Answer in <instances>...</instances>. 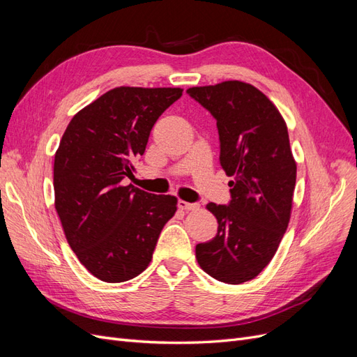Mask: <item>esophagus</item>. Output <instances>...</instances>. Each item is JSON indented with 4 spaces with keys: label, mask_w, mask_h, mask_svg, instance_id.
I'll return each mask as SVG.
<instances>
[{
    "label": "esophagus",
    "mask_w": 357,
    "mask_h": 357,
    "mask_svg": "<svg viewBox=\"0 0 357 357\" xmlns=\"http://www.w3.org/2000/svg\"><path fill=\"white\" fill-rule=\"evenodd\" d=\"M177 205H178V208H181V210H195V208H198V204L186 202V201H181V199L177 202Z\"/></svg>",
    "instance_id": "1"
}]
</instances>
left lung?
I'll use <instances>...</instances> for the list:
<instances>
[{"label":"left lung","instance_id":"1","mask_svg":"<svg viewBox=\"0 0 357 357\" xmlns=\"http://www.w3.org/2000/svg\"><path fill=\"white\" fill-rule=\"evenodd\" d=\"M214 119L228 204L208 202L218 235L197 244V261L219 282L255 278L274 257L287 229L296 164L282 114L255 86L238 80L186 91Z\"/></svg>","mask_w":357,"mask_h":357}]
</instances>
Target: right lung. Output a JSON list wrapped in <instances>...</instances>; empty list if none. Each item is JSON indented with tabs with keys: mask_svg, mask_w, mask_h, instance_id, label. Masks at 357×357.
I'll return each mask as SVG.
<instances>
[{
	"mask_svg": "<svg viewBox=\"0 0 357 357\" xmlns=\"http://www.w3.org/2000/svg\"><path fill=\"white\" fill-rule=\"evenodd\" d=\"M178 88L112 89L75 114L53 165L55 207L79 261L107 283L128 282L152 261L159 234L177 210L171 195H153L125 180L144 155L159 116Z\"/></svg>",
	"mask_w": 357,
	"mask_h": 357,
	"instance_id": "right-lung-1",
	"label": "right lung"
}]
</instances>
